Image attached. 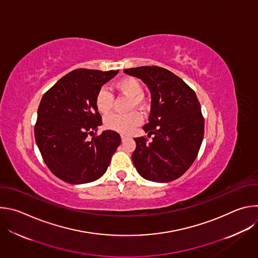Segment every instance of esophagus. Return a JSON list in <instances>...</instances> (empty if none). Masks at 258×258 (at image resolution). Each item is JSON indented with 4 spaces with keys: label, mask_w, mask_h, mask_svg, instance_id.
Returning a JSON list of instances; mask_svg holds the SVG:
<instances>
[{
    "label": "esophagus",
    "mask_w": 258,
    "mask_h": 258,
    "mask_svg": "<svg viewBox=\"0 0 258 258\" xmlns=\"http://www.w3.org/2000/svg\"><path fill=\"white\" fill-rule=\"evenodd\" d=\"M120 137H121V141H122V142H124V141L128 138V137H127V136H125V135H121Z\"/></svg>",
    "instance_id": "obj_1"
}]
</instances>
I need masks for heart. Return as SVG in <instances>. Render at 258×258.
<instances>
[{
    "label": "heart",
    "instance_id": "b5f03b06",
    "mask_svg": "<svg viewBox=\"0 0 258 258\" xmlns=\"http://www.w3.org/2000/svg\"><path fill=\"white\" fill-rule=\"evenodd\" d=\"M116 89L122 94L132 98V107H140L142 105L143 89L141 83L137 79L131 77L123 78L116 83ZM113 101L114 97L112 93L108 91L106 88L100 89L95 98L96 107L98 111L102 114H107L111 111ZM141 122L142 115L137 111H133L126 114L114 113L108 115L104 120L106 128L120 134H130L136 126L141 124Z\"/></svg>",
    "mask_w": 258,
    "mask_h": 258
}]
</instances>
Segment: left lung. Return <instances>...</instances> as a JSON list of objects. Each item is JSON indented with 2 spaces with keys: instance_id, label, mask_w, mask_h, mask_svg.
<instances>
[{
  "instance_id": "1",
  "label": "left lung",
  "mask_w": 258,
  "mask_h": 258,
  "mask_svg": "<svg viewBox=\"0 0 258 258\" xmlns=\"http://www.w3.org/2000/svg\"><path fill=\"white\" fill-rule=\"evenodd\" d=\"M140 79L151 94L148 137L135 138L132 155L139 174L148 180L167 182L185 173L196 159L204 136V118L195 92L171 71L158 66L124 69Z\"/></svg>"
}]
</instances>
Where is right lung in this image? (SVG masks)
<instances>
[{
    "label": "right lung",
    "instance_id": "right-lung-1",
    "mask_svg": "<svg viewBox=\"0 0 258 258\" xmlns=\"http://www.w3.org/2000/svg\"><path fill=\"white\" fill-rule=\"evenodd\" d=\"M118 70L76 69L60 79L42 98L34 138L49 169L60 179L81 185L100 178L120 145V136L103 131L95 104L98 91Z\"/></svg>",
    "mask_w": 258,
    "mask_h": 258
}]
</instances>
